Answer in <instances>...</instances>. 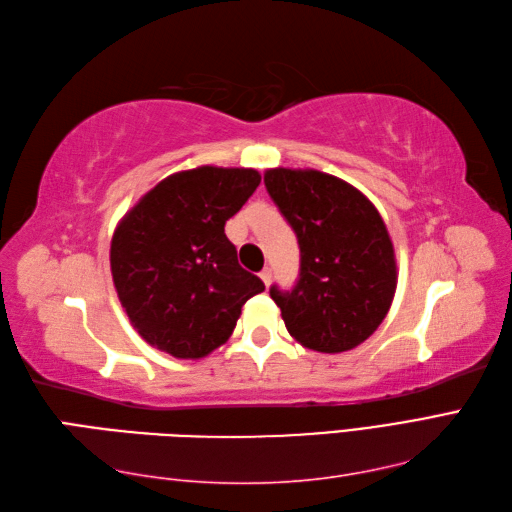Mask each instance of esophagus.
I'll use <instances>...</instances> for the list:
<instances>
[{
  "instance_id": "obj_1",
  "label": "esophagus",
  "mask_w": 512,
  "mask_h": 512,
  "mask_svg": "<svg viewBox=\"0 0 512 512\" xmlns=\"http://www.w3.org/2000/svg\"><path fill=\"white\" fill-rule=\"evenodd\" d=\"M260 278H263V282H265V286H269L271 284V269L269 267H265L263 271H260Z\"/></svg>"
}]
</instances>
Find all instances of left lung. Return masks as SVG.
Segmentation results:
<instances>
[{"mask_svg":"<svg viewBox=\"0 0 512 512\" xmlns=\"http://www.w3.org/2000/svg\"><path fill=\"white\" fill-rule=\"evenodd\" d=\"M265 186L299 243L295 286L269 289L286 330L308 350H354L378 330L397 286L380 213L352 184L315 169H267Z\"/></svg>","mask_w":512,"mask_h":512,"instance_id":"8db88e82","label":"left lung"}]
</instances>
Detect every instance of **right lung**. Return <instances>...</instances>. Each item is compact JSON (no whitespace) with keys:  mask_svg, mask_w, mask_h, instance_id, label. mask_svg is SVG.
<instances>
[{"mask_svg":"<svg viewBox=\"0 0 512 512\" xmlns=\"http://www.w3.org/2000/svg\"><path fill=\"white\" fill-rule=\"evenodd\" d=\"M256 169L197 167L147 191L112 234L110 271L143 339L173 358H204L230 339L249 297L265 291L236 260L226 221L256 186Z\"/></svg>","mask_w":512,"mask_h":512,"instance_id":"right-lung-1","label":"right lung"}]
</instances>
